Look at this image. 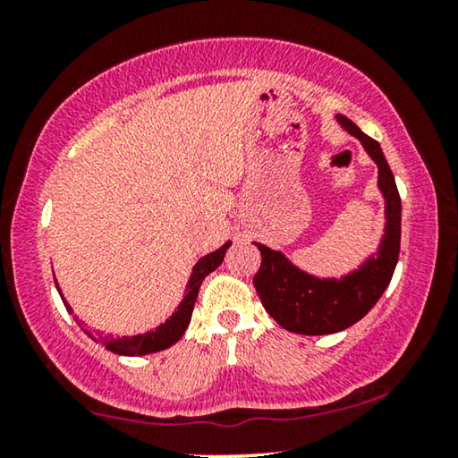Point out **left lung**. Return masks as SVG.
I'll list each match as a JSON object with an SVG mask.
<instances>
[{
  "instance_id": "8db88e82",
  "label": "left lung",
  "mask_w": 458,
  "mask_h": 458,
  "mask_svg": "<svg viewBox=\"0 0 458 458\" xmlns=\"http://www.w3.org/2000/svg\"><path fill=\"white\" fill-rule=\"evenodd\" d=\"M337 123L358 137L377 165V188L386 199V228L376 257H369L353 273L341 278H317L293 265L283 252L259 244L260 268L252 283L267 313L286 331L301 335H329L358 323L377 303L392 281L400 254L402 201L396 180L376 139L344 114Z\"/></svg>"
}]
</instances>
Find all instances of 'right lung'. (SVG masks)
<instances>
[{
  "mask_svg": "<svg viewBox=\"0 0 458 458\" xmlns=\"http://www.w3.org/2000/svg\"><path fill=\"white\" fill-rule=\"evenodd\" d=\"M232 242H226L224 246H220L218 250H214L210 254H206V257H201L196 267L191 270V276L188 281V293H185V297L180 305H177V311L169 317L165 323H161L157 329H153L149 333H143V335H133V337H117V339H108L103 337L100 333L97 331H90V327H87V323H82L81 319H76V323L81 325L87 333L89 337H92L98 344H103L108 352L113 353H119V355H147V353H155V352H161V350H167V347H172L174 344L182 339V335L188 329V325L191 321V311H193V305H196V299H198V293H199V286L204 283V278L212 273V270L218 268L224 260V254L230 248ZM56 289L62 297V291L56 283ZM64 301V307L68 309V313H72V309L68 307L66 299L62 297Z\"/></svg>",
  "mask_w": 458,
  "mask_h": 458,
  "instance_id": "obj_1",
  "label": "right lung"
}]
</instances>
